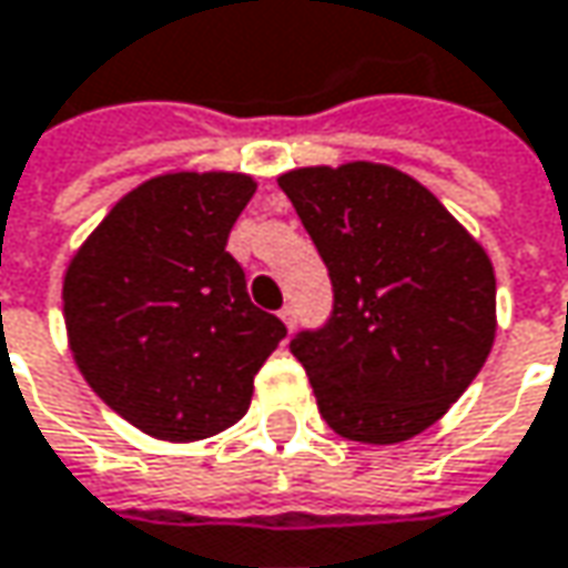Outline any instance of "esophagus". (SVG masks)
Here are the masks:
<instances>
[{
    "label": "esophagus",
    "instance_id": "34e87169",
    "mask_svg": "<svg viewBox=\"0 0 568 568\" xmlns=\"http://www.w3.org/2000/svg\"><path fill=\"white\" fill-rule=\"evenodd\" d=\"M280 317H283V324L292 331V324H295V312H292V305H285L283 312H280Z\"/></svg>",
    "mask_w": 568,
    "mask_h": 568
}]
</instances>
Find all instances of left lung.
<instances>
[{"label":"left lung","mask_w":568,"mask_h":568,"mask_svg":"<svg viewBox=\"0 0 568 568\" xmlns=\"http://www.w3.org/2000/svg\"><path fill=\"white\" fill-rule=\"evenodd\" d=\"M334 283V315L288 351L347 440L402 444L450 412L495 344L485 247L415 176L369 160L280 176Z\"/></svg>","instance_id":"left-lung-1"}]
</instances>
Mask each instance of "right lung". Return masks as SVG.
Returning <instances> with one entry per match:
<instances>
[{"label": "right lung", "mask_w": 568, "mask_h": 568, "mask_svg": "<svg viewBox=\"0 0 568 568\" xmlns=\"http://www.w3.org/2000/svg\"><path fill=\"white\" fill-rule=\"evenodd\" d=\"M253 192L247 173H160L121 195L67 263L63 324L83 379L156 440L237 424L285 337L224 251Z\"/></svg>", "instance_id": "right-lung-1"}]
</instances>
